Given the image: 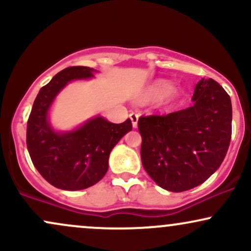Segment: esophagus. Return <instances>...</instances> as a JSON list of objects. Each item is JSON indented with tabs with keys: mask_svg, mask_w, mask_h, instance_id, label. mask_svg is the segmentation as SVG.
I'll list each match as a JSON object with an SVG mask.
<instances>
[{
	"mask_svg": "<svg viewBox=\"0 0 251 251\" xmlns=\"http://www.w3.org/2000/svg\"><path fill=\"white\" fill-rule=\"evenodd\" d=\"M129 118H131V122H132V125H133V127H137L138 118H139V116H138L137 113H133V112H132V113L129 114Z\"/></svg>",
	"mask_w": 251,
	"mask_h": 251,
	"instance_id": "1",
	"label": "esophagus"
}]
</instances>
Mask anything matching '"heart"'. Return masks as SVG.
<instances>
[{
  "mask_svg": "<svg viewBox=\"0 0 251 251\" xmlns=\"http://www.w3.org/2000/svg\"><path fill=\"white\" fill-rule=\"evenodd\" d=\"M170 88H171V86H170L168 82H159L152 88V94H153V96H160V94L169 92Z\"/></svg>",
  "mask_w": 251,
  "mask_h": 251,
  "instance_id": "b5f03b06",
  "label": "heart"
}]
</instances>
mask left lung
I'll return each instance as SVG.
<instances>
[{"label": "left lung", "mask_w": 251, "mask_h": 251, "mask_svg": "<svg viewBox=\"0 0 251 251\" xmlns=\"http://www.w3.org/2000/svg\"><path fill=\"white\" fill-rule=\"evenodd\" d=\"M192 101L185 109L138 119L144 169L172 192L208 179L226 158L231 139V100L220 83L201 79Z\"/></svg>", "instance_id": "obj_1"}]
</instances>
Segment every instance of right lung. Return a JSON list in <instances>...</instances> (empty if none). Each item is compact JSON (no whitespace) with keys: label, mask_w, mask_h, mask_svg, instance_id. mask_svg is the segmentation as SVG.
Returning a JSON list of instances; mask_svg holds the SVG:
<instances>
[{"label":"right lung","mask_w":251,"mask_h":251,"mask_svg":"<svg viewBox=\"0 0 251 251\" xmlns=\"http://www.w3.org/2000/svg\"><path fill=\"white\" fill-rule=\"evenodd\" d=\"M94 70L67 67L40 89L27 123V148L34 166L57 189L82 190L94 185L108 170V157L116 144L132 129L131 120L113 124L101 117L81 127L57 133L48 123V109L56 94L72 80L88 79Z\"/></svg>","instance_id":"obj_1"}]
</instances>
